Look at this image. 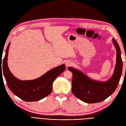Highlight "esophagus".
I'll return each mask as SVG.
<instances>
[{
	"label": "esophagus",
	"mask_w": 126,
	"mask_h": 126,
	"mask_svg": "<svg viewBox=\"0 0 126 126\" xmlns=\"http://www.w3.org/2000/svg\"><path fill=\"white\" fill-rule=\"evenodd\" d=\"M72 65H73V63L71 61H67L65 63V65L67 66V67H68V66H72Z\"/></svg>",
	"instance_id": "34e87169"
}]
</instances>
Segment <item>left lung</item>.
<instances>
[{
  "label": "left lung",
  "instance_id": "8db88e82",
  "mask_svg": "<svg viewBox=\"0 0 126 126\" xmlns=\"http://www.w3.org/2000/svg\"><path fill=\"white\" fill-rule=\"evenodd\" d=\"M112 41L116 49V63L112 77L106 82H99L88 78L83 73L71 67L72 92L77 98L87 103H95L105 100L115 91L123 70V61L120 46L115 39Z\"/></svg>",
  "mask_w": 126,
  "mask_h": 126
}]
</instances>
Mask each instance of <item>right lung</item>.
Returning a JSON list of instances; mask_svg holds the SVG:
<instances>
[{
  "label": "right lung",
  "mask_w": 126,
  "mask_h": 126,
  "mask_svg": "<svg viewBox=\"0 0 126 126\" xmlns=\"http://www.w3.org/2000/svg\"><path fill=\"white\" fill-rule=\"evenodd\" d=\"M10 43L7 47L3 59L4 76L11 92L26 102L39 101L48 95L52 91L54 80L65 69L62 64L47 72L41 77L32 80H20L13 75L7 65V56Z\"/></svg>",
  "instance_id": "obj_1"
}]
</instances>
